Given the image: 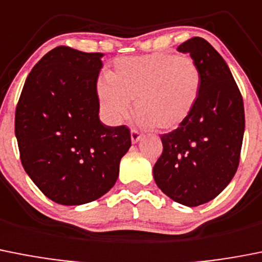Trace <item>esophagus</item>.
<instances>
[{
  "instance_id": "34e87169",
  "label": "esophagus",
  "mask_w": 262,
  "mask_h": 262,
  "mask_svg": "<svg viewBox=\"0 0 262 262\" xmlns=\"http://www.w3.org/2000/svg\"><path fill=\"white\" fill-rule=\"evenodd\" d=\"M141 136H143V135H141V134L139 133L138 129H135V128L131 129V141H133L134 144L138 143V141L141 139Z\"/></svg>"
}]
</instances>
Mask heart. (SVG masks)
Listing matches in <instances>:
<instances>
[{
    "instance_id": "obj_1",
    "label": "heart",
    "mask_w": 262,
    "mask_h": 262,
    "mask_svg": "<svg viewBox=\"0 0 262 262\" xmlns=\"http://www.w3.org/2000/svg\"><path fill=\"white\" fill-rule=\"evenodd\" d=\"M200 87V70L191 57L152 53L117 59L98 85V101L110 123L127 117L129 101H135L139 123L167 131L191 115Z\"/></svg>"
}]
</instances>
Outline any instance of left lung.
I'll return each mask as SVG.
<instances>
[{"instance_id":"left-lung-1","label":"left lung","mask_w":262,"mask_h":262,"mask_svg":"<svg viewBox=\"0 0 262 262\" xmlns=\"http://www.w3.org/2000/svg\"><path fill=\"white\" fill-rule=\"evenodd\" d=\"M178 50L198 63L200 96L188 118L161 135L164 150L153 177L170 199L198 206L217 198L234 178L246 126L244 105L229 66L206 40L192 37Z\"/></svg>"}]
</instances>
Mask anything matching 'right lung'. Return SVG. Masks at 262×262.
<instances>
[{
	"label": "right lung",
	"mask_w": 262,
	"mask_h": 262,
	"mask_svg": "<svg viewBox=\"0 0 262 262\" xmlns=\"http://www.w3.org/2000/svg\"><path fill=\"white\" fill-rule=\"evenodd\" d=\"M102 56L54 48L28 74L16 105L21 165L38 189L62 205L105 195L131 147L128 127L105 126L98 118Z\"/></svg>",
	"instance_id": "obj_1"
}]
</instances>
